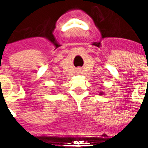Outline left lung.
<instances>
[{
    "label": "left lung",
    "instance_id": "8db88e82",
    "mask_svg": "<svg viewBox=\"0 0 148 148\" xmlns=\"http://www.w3.org/2000/svg\"><path fill=\"white\" fill-rule=\"evenodd\" d=\"M100 94H101V93H100Z\"/></svg>",
    "mask_w": 148,
    "mask_h": 148
}]
</instances>
